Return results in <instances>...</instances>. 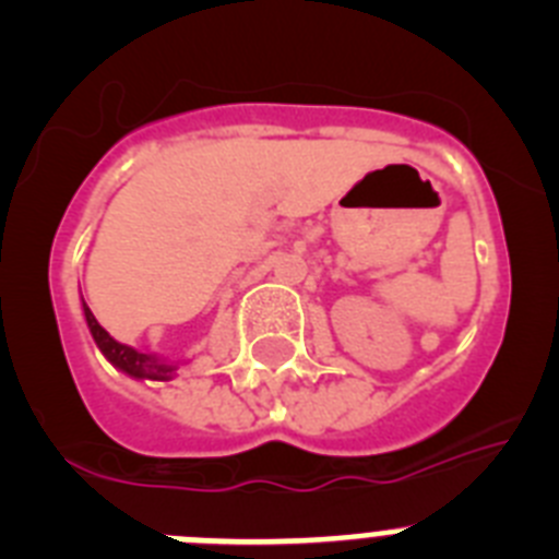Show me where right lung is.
Listing matches in <instances>:
<instances>
[{"label":"right lung","mask_w":559,"mask_h":559,"mask_svg":"<svg viewBox=\"0 0 559 559\" xmlns=\"http://www.w3.org/2000/svg\"><path fill=\"white\" fill-rule=\"evenodd\" d=\"M83 313H86V324H88V330H92V335H95L97 347H100V353L111 360L114 367L122 369V372H128L131 378L170 380L173 369L176 367H170V364H165V360H156L153 355L140 353V349L126 347V344H120V341H114L111 335L100 328V322L95 319V313L86 308V302H83Z\"/></svg>","instance_id":"obj_1"}]
</instances>
